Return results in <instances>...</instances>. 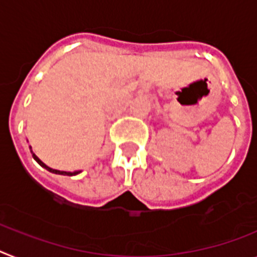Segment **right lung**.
Here are the masks:
<instances>
[{
    "instance_id": "obj_1",
    "label": "right lung",
    "mask_w": 257,
    "mask_h": 257,
    "mask_svg": "<svg viewBox=\"0 0 257 257\" xmlns=\"http://www.w3.org/2000/svg\"><path fill=\"white\" fill-rule=\"evenodd\" d=\"M31 153H32V152H31ZM32 157H34V159H35V161L38 162L39 165L43 166V167H44V169L48 170L49 172H53V174H59V175H68V176H73V175H77V174H79V171L68 172V171H59V170H53V169H51V167H48V166H47V165H44V163H43V162L40 161V159H39L38 157H36V155L34 154V153H32Z\"/></svg>"
}]
</instances>
